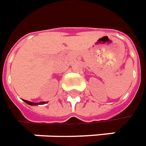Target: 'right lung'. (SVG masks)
Instances as JSON below:
<instances>
[{
	"mask_svg": "<svg viewBox=\"0 0 146 146\" xmlns=\"http://www.w3.org/2000/svg\"><path fill=\"white\" fill-rule=\"evenodd\" d=\"M24 102H26V103H27L28 105H30V106H37V105H40V104H44L45 102H37V103H36V102H29V101H27V100H24Z\"/></svg>",
	"mask_w": 146,
	"mask_h": 146,
	"instance_id": "add662e5",
	"label": "right lung"
}]
</instances>
